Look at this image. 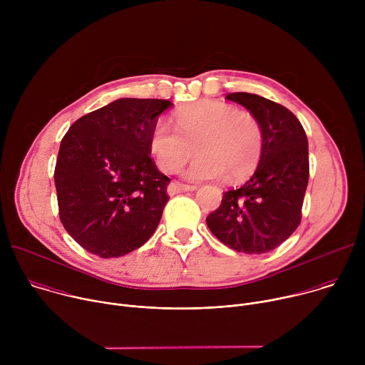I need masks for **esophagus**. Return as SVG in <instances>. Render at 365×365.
I'll return each mask as SVG.
<instances>
[{"instance_id": "esophagus-1", "label": "esophagus", "mask_w": 365, "mask_h": 365, "mask_svg": "<svg viewBox=\"0 0 365 365\" xmlns=\"http://www.w3.org/2000/svg\"><path fill=\"white\" fill-rule=\"evenodd\" d=\"M195 186H189V185H183V183H179V182H172L168 185V193L169 195H176V193H180V192H189V190H193Z\"/></svg>"}]
</instances>
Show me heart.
Masks as SVG:
<instances>
[{
  "instance_id": "1",
  "label": "heart",
  "mask_w": 365,
  "mask_h": 365,
  "mask_svg": "<svg viewBox=\"0 0 365 365\" xmlns=\"http://www.w3.org/2000/svg\"><path fill=\"white\" fill-rule=\"evenodd\" d=\"M178 128L159 120L150 134V151L159 169L178 172L199 151L185 170L189 180H241L257 166L263 151V131L257 118L231 103L202 99L179 108Z\"/></svg>"
}]
</instances>
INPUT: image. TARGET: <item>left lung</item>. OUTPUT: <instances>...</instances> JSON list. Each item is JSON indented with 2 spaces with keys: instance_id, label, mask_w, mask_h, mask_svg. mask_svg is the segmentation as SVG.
I'll return each mask as SVG.
<instances>
[{
  "instance_id": "left-lung-1",
  "label": "left lung",
  "mask_w": 365,
  "mask_h": 365,
  "mask_svg": "<svg viewBox=\"0 0 365 365\" xmlns=\"http://www.w3.org/2000/svg\"><path fill=\"white\" fill-rule=\"evenodd\" d=\"M234 101L252 114L263 131V151L252 176L224 192L207 215L211 232L227 247L245 254L269 252L299 227L309 180L306 133L286 107L255 93L234 92Z\"/></svg>"
}]
</instances>
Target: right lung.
<instances>
[{"mask_svg":"<svg viewBox=\"0 0 365 365\" xmlns=\"http://www.w3.org/2000/svg\"><path fill=\"white\" fill-rule=\"evenodd\" d=\"M166 99L121 98L75 121L55 169L59 217L86 251L114 258L158 228L170 179L150 158V134Z\"/></svg>","mask_w":365,"mask_h":365,"instance_id":"1","label":"right lung"}]
</instances>
